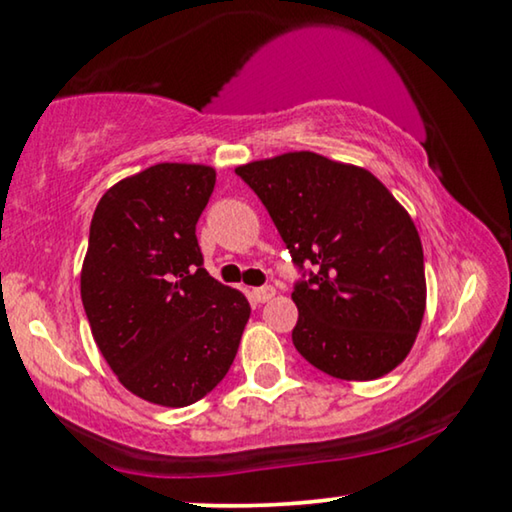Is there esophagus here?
I'll use <instances>...</instances> for the list:
<instances>
[{"mask_svg":"<svg viewBox=\"0 0 512 512\" xmlns=\"http://www.w3.org/2000/svg\"><path fill=\"white\" fill-rule=\"evenodd\" d=\"M250 296H253V301H257V303H266L276 296V289H273L271 285H262V287H255L253 292H250Z\"/></svg>","mask_w":512,"mask_h":512,"instance_id":"esophagus-1","label":"esophagus"}]
</instances>
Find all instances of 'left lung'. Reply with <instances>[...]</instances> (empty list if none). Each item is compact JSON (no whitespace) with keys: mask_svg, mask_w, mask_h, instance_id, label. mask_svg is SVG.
Returning <instances> with one entry per match:
<instances>
[{"mask_svg":"<svg viewBox=\"0 0 512 512\" xmlns=\"http://www.w3.org/2000/svg\"><path fill=\"white\" fill-rule=\"evenodd\" d=\"M301 278L294 347L335 379L368 381L404 361L425 312L418 232L368 170L296 151L236 167Z\"/></svg>","mask_w":512,"mask_h":512,"instance_id":"obj_1","label":"left lung"}]
</instances>
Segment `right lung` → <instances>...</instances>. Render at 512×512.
Here are the masks:
<instances>
[{
	"label": "right lung",
	"instance_id": "right-lung-1",
	"mask_svg": "<svg viewBox=\"0 0 512 512\" xmlns=\"http://www.w3.org/2000/svg\"><path fill=\"white\" fill-rule=\"evenodd\" d=\"M207 165L160 163L112 186L89 227L80 292L91 333L137 398L188 407L230 370L250 303L204 269Z\"/></svg>",
	"mask_w": 512,
	"mask_h": 512
}]
</instances>
